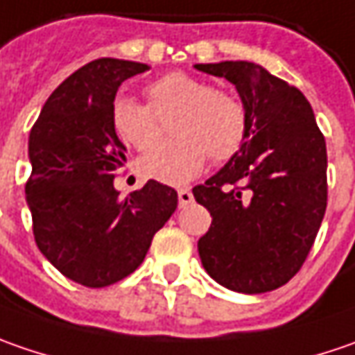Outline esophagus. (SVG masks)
Segmentation results:
<instances>
[{"instance_id":"obj_1","label":"esophagus","mask_w":355,"mask_h":355,"mask_svg":"<svg viewBox=\"0 0 355 355\" xmlns=\"http://www.w3.org/2000/svg\"><path fill=\"white\" fill-rule=\"evenodd\" d=\"M193 202V193L189 189H180L178 191V207H187Z\"/></svg>"}]
</instances>
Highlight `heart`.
Listing matches in <instances>:
<instances>
[{"instance_id": "1", "label": "heart", "mask_w": 355, "mask_h": 355, "mask_svg": "<svg viewBox=\"0 0 355 355\" xmlns=\"http://www.w3.org/2000/svg\"><path fill=\"white\" fill-rule=\"evenodd\" d=\"M147 105L116 97L111 105L115 135L137 150H148L160 138L162 121H169L175 137L139 161V171L148 178L182 184L196 177L207 155L210 161L226 162L244 148L250 121L244 103L230 91L214 89L194 75L173 71L145 85Z\"/></svg>"}]
</instances>
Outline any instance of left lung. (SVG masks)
Segmentation results:
<instances>
[{
    "label": "left lung",
    "mask_w": 355,
    "mask_h": 355,
    "mask_svg": "<svg viewBox=\"0 0 355 355\" xmlns=\"http://www.w3.org/2000/svg\"><path fill=\"white\" fill-rule=\"evenodd\" d=\"M236 87L250 135L234 159L194 187L212 216L198 240L202 266L218 284L262 294L294 278L310 254L328 205V155L300 89L250 61L198 63Z\"/></svg>",
    "instance_id": "1"
}]
</instances>
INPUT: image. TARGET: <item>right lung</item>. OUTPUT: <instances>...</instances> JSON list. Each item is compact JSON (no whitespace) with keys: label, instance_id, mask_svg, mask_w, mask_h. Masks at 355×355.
<instances>
[{"label":"right lung","instance_id":"1","mask_svg":"<svg viewBox=\"0 0 355 355\" xmlns=\"http://www.w3.org/2000/svg\"><path fill=\"white\" fill-rule=\"evenodd\" d=\"M147 69L111 57L87 63L51 93L29 135L25 196L37 248L65 278L87 288L132 274L177 210V191L157 180L125 198L113 187L127 159L111 105L125 79Z\"/></svg>","mask_w":355,"mask_h":355}]
</instances>
